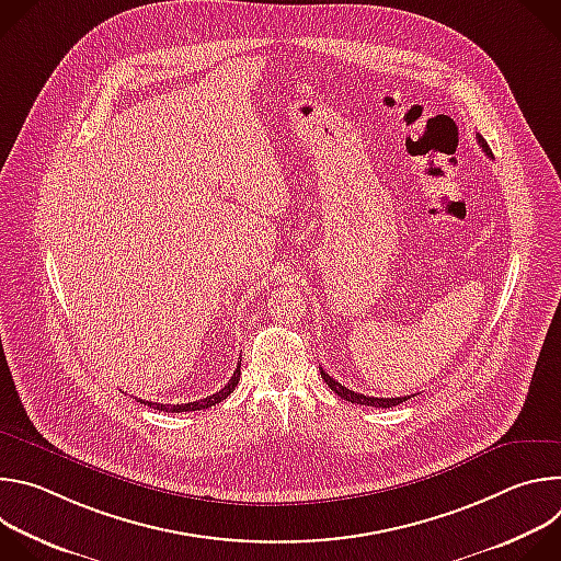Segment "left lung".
Masks as SVG:
<instances>
[{"label": "left lung", "mask_w": 561, "mask_h": 561, "mask_svg": "<svg viewBox=\"0 0 561 561\" xmlns=\"http://www.w3.org/2000/svg\"><path fill=\"white\" fill-rule=\"evenodd\" d=\"M477 141H479V146L484 148V152L489 154V157H493V152H491V148H489V144H486V139L482 137V135H477ZM319 373H322V379L329 383V388L331 390H335L342 399H346V402H351V404H362V407H375V409H392V407H397V404H404V402H409L411 397H415V394H407V397H368V394H362V392H355V390H351V388H346V386H342L340 381H335L324 368H319Z\"/></svg>", "instance_id": "8db88e82"}]
</instances>
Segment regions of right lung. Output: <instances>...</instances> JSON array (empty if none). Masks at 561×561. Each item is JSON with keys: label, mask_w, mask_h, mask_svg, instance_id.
Returning <instances> with one entry per match:
<instances>
[{"label": "right lung", "mask_w": 561, "mask_h": 561, "mask_svg": "<svg viewBox=\"0 0 561 561\" xmlns=\"http://www.w3.org/2000/svg\"><path fill=\"white\" fill-rule=\"evenodd\" d=\"M239 366H242V359L237 362V368H234L232 377L228 379V383H226L221 390H217L215 394H208V397H204V399H197V402H188V404H157V402H146V399H139V402H141L144 407H152V409H157V411H167V413H188V411L210 409V407L219 404L221 399H226V397L234 390V386L239 383V375H242V370H239Z\"/></svg>", "instance_id": "obj_1"}]
</instances>
